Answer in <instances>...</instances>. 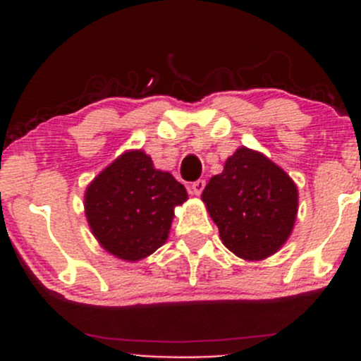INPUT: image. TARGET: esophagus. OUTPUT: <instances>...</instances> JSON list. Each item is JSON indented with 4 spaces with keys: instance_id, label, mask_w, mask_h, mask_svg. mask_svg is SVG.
<instances>
[{
    "instance_id": "obj_1",
    "label": "esophagus",
    "mask_w": 361,
    "mask_h": 361,
    "mask_svg": "<svg viewBox=\"0 0 361 361\" xmlns=\"http://www.w3.org/2000/svg\"><path fill=\"white\" fill-rule=\"evenodd\" d=\"M204 187H206V181L204 180H197V181H194V183H192V192H194L195 195H201L202 194V190H204Z\"/></svg>"
}]
</instances>
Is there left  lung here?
Segmentation results:
<instances>
[{
  "label": "left lung",
  "mask_w": 361,
  "mask_h": 361,
  "mask_svg": "<svg viewBox=\"0 0 361 361\" xmlns=\"http://www.w3.org/2000/svg\"><path fill=\"white\" fill-rule=\"evenodd\" d=\"M224 245L245 260H264L292 234L298 194L292 178L250 148H239L202 192Z\"/></svg>",
  "instance_id": "left-lung-1"
}]
</instances>
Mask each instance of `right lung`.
Segmentation results:
<instances>
[{
	"label": "right lung",
	"mask_w": 361,
	"mask_h": 361,
	"mask_svg": "<svg viewBox=\"0 0 361 361\" xmlns=\"http://www.w3.org/2000/svg\"><path fill=\"white\" fill-rule=\"evenodd\" d=\"M187 190L173 174L154 167L145 152L120 155L85 192V214L104 250L136 262L166 243L174 206L187 201Z\"/></svg>",
	"instance_id": "1"
}]
</instances>
